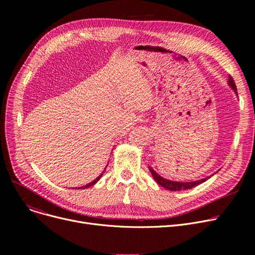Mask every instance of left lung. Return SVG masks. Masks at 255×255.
Wrapping results in <instances>:
<instances>
[{
  "label": "left lung",
  "instance_id": "1",
  "mask_svg": "<svg viewBox=\"0 0 255 255\" xmlns=\"http://www.w3.org/2000/svg\"><path fill=\"white\" fill-rule=\"evenodd\" d=\"M229 86L232 88V90L235 92L236 95L238 96V91H237V87H236V84L234 82V79L232 76L229 77ZM149 169L152 173V177L154 178V180L160 185L162 186L163 188L169 190V191H182V190H187V189H191L193 188V187L202 184L204 182H206L208 179H210L211 177H213L215 173H213V175L207 177V178H204V179H200V180H197V181H192V182H179V181H171V180H167L161 176H159L158 173L151 167L149 166Z\"/></svg>",
  "mask_w": 255,
  "mask_h": 255
}]
</instances>
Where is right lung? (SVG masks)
Returning a JSON list of instances; mask_svg holds the SVG:
<instances>
[{"instance_id":"obj_1","label":"right lung","mask_w":255,"mask_h":255,"mask_svg":"<svg viewBox=\"0 0 255 255\" xmlns=\"http://www.w3.org/2000/svg\"><path fill=\"white\" fill-rule=\"evenodd\" d=\"M106 168V167H105ZM105 170V169H104ZM104 170H103V172H104ZM103 172H101V175L99 176V177H97L95 180H94L93 182H91V183H89V184H87V185H85V186H83V187H80V189H82V188H89V187H91V186H93V185H95L100 179H101V177H102V175H103ZM77 189H79V188H77Z\"/></svg>"}]
</instances>
